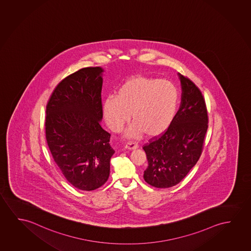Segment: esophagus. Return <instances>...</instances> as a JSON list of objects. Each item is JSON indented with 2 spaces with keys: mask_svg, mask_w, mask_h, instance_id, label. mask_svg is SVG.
<instances>
[{
  "mask_svg": "<svg viewBox=\"0 0 251 251\" xmlns=\"http://www.w3.org/2000/svg\"><path fill=\"white\" fill-rule=\"evenodd\" d=\"M125 148L128 150V151H132V150H135V149H137L138 148V145L135 143H127L126 145H125Z\"/></svg>",
  "mask_w": 251,
  "mask_h": 251,
  "instance_id": "esophagus-1",
  "label": "esophagus"
}]
</instances>
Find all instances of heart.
I'll return each mask as SVG.
<instances>
[{
    "label": "heart",
    "instance_id": "obj_1",
    "mask_svg": "<svg viewBox=\"0 0 251 251\" xmlns=\"http://www.w3.org/2000/svg\"><path fill=\"white\" fill-rule=\"evenodd\" d=\"M179 91L173 82L141 75L127 78L116 91L102 102L108 126L119 131L130 119L134 123L125 135L139 137L143 133L155 137L168 129L177 111Z\"/></svg>",
    "mask_w": 251,
    "mask_h": 251
}]
</instances>
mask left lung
Wrapping results in <instances>:
<instances>
[{
	"label": "left lung",
	"instance_id": "obj_1",
	"mask_svg": "<svg viewBox=\"0 0 251 251\" xmlns=\"http://www.w3.org/2000/svg\"><path fill=\"white\" fill-rule=\"evenodd\" d=\"M177 75L180 108L166 132L143 147L149 164L143 178L161 189L178 184L197 164L208 129V113L200 89L189 78Z\"/></svg>",
	"mask_w": 251,
	"mask_h": 251
}]
</instances>
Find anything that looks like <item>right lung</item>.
<instances>
[{
    "mask_svg": "<svg viewBox=\"0 0 251 251\" xmlns=\"http://www.w3.org/2000/svg\"><path fill=\"white\" fill-rule=\"evenodd\" d=\"M104 70L89 67L56 86L46 107V139L66 180L90 191L107 181L115 153L110 134L100 126Z\"/></svg>",
    "mask_w": 251,
    "mask_h": 251,
    "instance_id": "1",
    "label": "right lung"
}]
</instances>
